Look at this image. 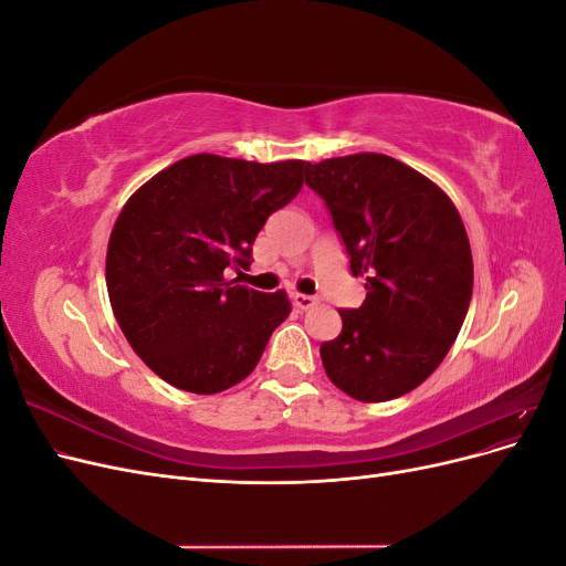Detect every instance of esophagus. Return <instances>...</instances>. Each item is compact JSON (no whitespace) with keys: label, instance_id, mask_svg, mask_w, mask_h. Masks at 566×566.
<instances>
[{"label":"esophagus","instance_id":"1","mask_svg":"<svg viewBox=\"0 0 566 566\" xmlns=\"http://www.w3.org/2000/svg\"><path fill=\"white\" fill-rule=\"evenodd\" d=\"M293 302H295L297 310H312V306H314L318 300L312 297V295H300V293H295V295H293Z\"/></svg>","mask_w":566,"mask_h":566}]
</instances>
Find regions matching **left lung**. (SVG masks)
<instances>
[{"instance_id":"1","label":"left lung","mask_w":566,"mask_h":566,"mask_svg":"<svg viewBox=\"0 0 566 566\" xmlns=\"http://www.w3.org/2000/svg\"><path fill=\"white\" fill-rule=\"evenodd\" d=\"M304 179L368 290L358 310H339L323 368L358 401L399 399L430 378L465 321L472 252L462 219L437 184L382 153L306 165Z\"/></svg>"}]
</instances>
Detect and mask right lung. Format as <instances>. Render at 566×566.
Returning a JSON list of instances; mask_svg holds the SVG:
<instances>
[{
	"label": "right lung",
	"instance_id": "right-lung-1",
	"mask_svg": "<svg viewBox=\"0 0 566 566\" xmlns=\"http://www.w3.org/2000/svg\"><path fill=\"white\" fill-rule=\"evenodd\" d=\"M306 165L198 153L127 200L108 241V297L132 349L165 382L217 394L260 364L293 306L283 290L260 293L227 271L250 266L256 233L300 193Z\"/></svg>",
	"mask_w": 566,
	"mask_h": 566
}]
</instances>
